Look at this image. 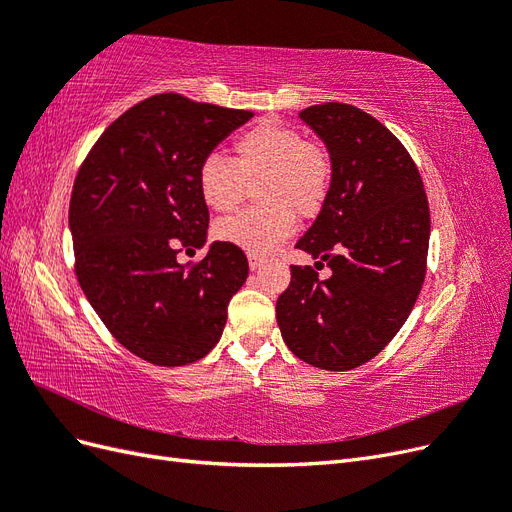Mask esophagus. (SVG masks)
Returning a JSON list of instances; mask_svg holds the SVG:
<instances>
[{"label": "esophagus", "mask_w": 512, "mask_h": 512, "mask_svg": "<svg viewBox=\"0 0 512 512\" xmlns=\"http://www.w3.org/2000/svg\"><path fill=\"white\" fill-rule=\"evenodd\" d=\"M247 262H250V269L252 271H256V269H260L262 265H265V258H262V256H258V254H247Z\"/></svg>", "instance_id": "34e87169"}]
</instances>
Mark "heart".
Masks as SVG:
<instances>
[{
    "label": "heart",
    "instance_id": "heart-1",
    "mask_svg": "<svg viewBox=\"0 0 512 512\" xmlns=\"http://www.w3.org/2000/svg\"><path fill=\"white\" fill-rule=\"evenodd\" d=\"M254 183L262 207L220 220L213 232L239 250L267 254L292 235L297 215L316 218L327 205L331 153L288 123L260 119L235 138L230 160L209 153L196 170L200 198L218 213L235 211Z\"/></svg>",
    "mask_w": 512,
    "mask_h": 512
}]
</instances>
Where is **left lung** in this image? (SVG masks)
<instances>
[{"label":"left lung","instance_id":"left-lung-1","mask_svg":"<svg viewBox=\"0 0 512 512\" xmlns=\"http://www.w3.org/2000/svg\"><path fill=\"white\" fill-rule=\"evenodd\" d=\"M299 117L327 145L333 183L297 247L331 277L292 265L277 324L301 361L348 371L374 359L412 312L427 269L429 205L410 153L378 119L342 102Z\"/></svg>","mask_w":512,"mask_h":512}]
</instances>
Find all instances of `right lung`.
I'll use <instances>...</instances> for the list:
<instances>
[{"label": "right lung", "instance_id": "1", "mask_svg": "<svg viewBox=\"0 0 512 512\" xmlns=\"http://www.w3.org/2000/svg\"><path fill=\"white\" fill-rule=\"evenodd\" d=\"M252 117L179 94L151 96L102 132L74 179L76 277L104 327L147 363L203 359L247 280V258L230 243H211L192 267L177 254L207 243L198 164Z\"/></svg>", "mask_w": 512, "mask_h": 512}]
</instances>
